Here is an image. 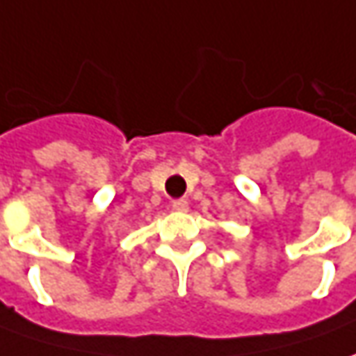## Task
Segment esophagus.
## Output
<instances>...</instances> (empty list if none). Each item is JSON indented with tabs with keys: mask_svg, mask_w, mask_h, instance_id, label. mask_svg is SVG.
Listing matches in <instances>:
<instances>
[{
	"mask_svg": "<svg viewBox=\"0 0 356 356\" xmlns=\"http://www.w3.org/2000/svg\"><path fill=\"white\" fill-rule=\"evenodd\" d=\"M172 208H174L176 212H188V202H186V200H174V202H172Z\"/></svg>",
	"mask_w": 356,
	"mask_h": 356,
	"instance_id": "esophagus-1",
	"label": "esophagus"
}]
</instances>
